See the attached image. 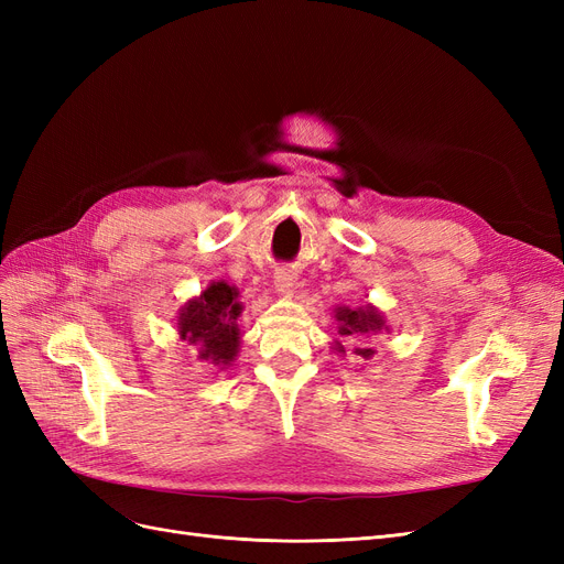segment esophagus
I'll return each mask as SVG.
<instances>
[{
	"label": "esophagus",
	"instance_id": "34e87169",
	"mask_svg": "<svg viewBox=\"0 0 564 564\" xmlns=\"http://www.w3.org/2000/svg\"><path fill=\"white\" fill-rule=\"evenodd\" d=\"M296 286V272L292 268H278L275 270V289L284 296H292Z\"/></svg>",
	"mask_w": 564,
	"mask_h": 564
}]
</instances>
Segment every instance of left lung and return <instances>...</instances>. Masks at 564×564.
<instances>
[{"label":"left lung","mask_w":564,"mask_h":564,"mask_svg":"<svg viewBox=\"0 0 564 564\" xmlns=\"http://www.w3.org/2000/svg\"><path fill=\"white\" fill-rule=\"evenodd\" d=\"M336 319H338V334L344 338H367L369 334H377L383 329V319L373 308H357V311L338 308ZM336 350L346 352L340 344L336 346ZM355 355H360L367 360V357L373 355V348L360 346V348H355Z\"/></svg>","instance_id":"obj_1"}]
</instances>
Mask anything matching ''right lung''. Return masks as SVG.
Segmentation results:
<instances>
[{"instance_id": "1", "label": "right lung", "mask_w": 564, "mask_h": 564, "mask_svg": "<svg viewBox=\"0 0 564 564\" xmlns=\"http://www.w3.org/2000/svg\"><path fill=\"white\" fill-rule=\"evenodd\" d=\"M242 305L237 303V289L226 282H214L199 299L183 308L178 319V334L199 350V360L216 367L230 365L240 346L237 317Z\"/></svg>"}]
</instances>
